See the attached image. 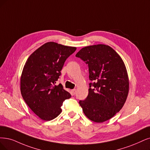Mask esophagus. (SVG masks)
Returning a JSON list of instances; mask_svg holds the SVG:
<instances>
[{
  "mask_svg": "<svg viewBox=\"0 0 150 150\" xmlns=\"http://www.w3.org/2000/svg\"><path fill=\"white\" fill-rule=\"evenodd\" d=\"M76 89H74V90H71V94L72 95H75L76 94Z\"/></svg>",
  "mask_w": 150,
  "mask_h": 150,
  "instance_id": "obj_1",
  "label": "esophagus"
}]
</instances>
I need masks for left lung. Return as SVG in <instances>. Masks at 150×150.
<instances>
[{
    "label": "left lung",
    "instance_id": "obj_1",
    "mask_svg": "<svg viewBox=\"0 0 150 150\" xmlns=\"http://www.w3.org/2000/svg\"><path fill=\"white\" fill-rule=\"evenodd\" d=\"M76 57L88 65L90 83L88 95L80 101L85 115L101 123L114 116L124 105L129 80L124 61L114 50L105 44L83 47Z\"/></svg>",
    "mask_w": 150,
    "mask_h": 150
}]
</instances>
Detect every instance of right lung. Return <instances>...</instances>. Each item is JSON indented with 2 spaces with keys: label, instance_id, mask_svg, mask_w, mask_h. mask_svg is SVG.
Here are the masks:
<instances>
[{
  "label": "right lung",
  "instance_id": "right-lung-1",
  "mask_svg": "<svg viewBox=\"0 0 150 150\" xmlns=\"http://www.w3.org/2000/svg\"><path fill=\"white\" fill-rule=\"evenodd\" d=\"M76 49L48 42L27 59L20 78L22 97L32 111L43 120H51L62 112L63 102L71 97L62 84L55 85L65 61Z\"/></svg>",
  "mask_w": 150,
  "mask_h": 150
}]
</instances>
